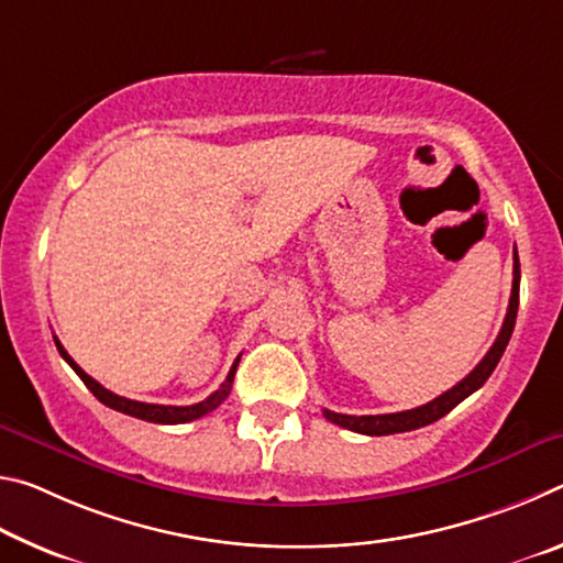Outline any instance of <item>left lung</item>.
<instances>
[{
	"instance_id": "left-lung-1",
	"label": "left lung",
	"mask_w": 563,
	"mask_h": 563,
	"mask_svg": "<svg viewBox=\"0 0 563 563\" xmlns=\"http://www.w3.org/2000/svg\"><path fill=\"white\" fill-rule=\"evenodd\" d=\"M519 280H521V271H519V255L517 247H514V283H511V298H509V310L507 318H504V325L499 330L497 340L489 347L484 360L476 365L470 375H466L462 383H456L452 389H446L444 395H440L432 402H427L422 407L407 409V412H393V415H340V412H330V409H322V415L330 422H335L345 430L360 432V434H369V437H383V434H397V432H409V430H419V427H427L442 419L446 412L462 402V399L476 393L484 383H487L489 375L494 373V367L499 365V360L504 355V350L509 345V338L514 332V322H517V310H519Z\"/></svg>"
}]
</instances>
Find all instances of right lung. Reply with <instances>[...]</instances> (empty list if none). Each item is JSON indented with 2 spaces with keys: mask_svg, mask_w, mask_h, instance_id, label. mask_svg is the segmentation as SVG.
Segmentation results:
<instances>
[{
  "mask_svg": "<svg viewBox=\"0 0 563 563\" xmlns=\"http://www.w3.org/2000/svg\"><path fill=\"white\" fill-rule=\"evenodd\" d=\"M54 342H56V350H59V355H62L66 362H69L74 373L84 379V385H87V387L91 389L93 397H97L99 402H103V405L111 407V409H117V412H123V415L136 417V419H146V422H158V424L194 422V419L203 417V415H208V412H213V409H216L218 405H221L228 395H231L233 377H235V367H238V362H241V357H238V360L233 362V367H231V373H228L225 383H223L221 387H218L211 397H206L203 402H198V405H188V407H174V405H148V402H136V399H126V397L113 395L111 389H107L103 385H99L97 379L89 377L87 373H84V369H81L79 365H76V362L69 357V352H66V350L62 347V342H59V340L54 338Z\"/></svg>",
  "mask_w": 563,
  "mask_h": 563,
  "instance_id": "1",
  "label": "right lung"
}]
</instances>
